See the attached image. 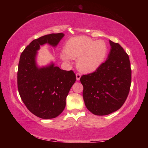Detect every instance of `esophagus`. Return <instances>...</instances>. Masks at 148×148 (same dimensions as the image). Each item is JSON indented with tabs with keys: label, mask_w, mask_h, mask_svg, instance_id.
<instances>
[{
	"label": "esophagus",
	"mask_w": 148,
	"mask_h": 148,
	"mask_svg": "<svg viewBox=\"0 0 148 148\" xmlns=\"http://www.w3.org/2000/svg\"><path fill=\"white\" fill-rule=\"evenodd\" d=\"M76 79L77 80V81H78V80H79L80 79V77H81V74H79V73H77L76 74Z\"/></svg>",
	"instance_id": "34e87169"
}]
</instances>
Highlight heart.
<instances>
[{"instance_id":"obj_1","label":"heart","mask_w":148,"mask_h":148,"mask_svg":"<svg viewBox=\"0 0 148 148\" xmlns=\"http://www.w3.org/2000/svg\"><path fill=\"white\" fill-rule=\"evenodd\" d=\"M65 52L61 57L68 61L77 59V65L84 72H92L103 62L108 54V48L102 40H93L86 36H77L69 39L65 45Z\"/></svg>"}]
</instances>
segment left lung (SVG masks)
<instances>
[{"mask_svg":"<svg viewBox=\"0 0 148 148\" xmlns=\"http://www.w3.org/2000/svg\"><path fill=\"white\" fill-rule=\"evenodd\" d=\"M108 59L95 72L83 75L85 104L92 114L106 116L121 108L128 97L131 69L128 54L118 43L110 40Z\"/></svg>","mask_w":148,"mask_h":148,"instance_id":"1","label":"left lung"}]
</instances>
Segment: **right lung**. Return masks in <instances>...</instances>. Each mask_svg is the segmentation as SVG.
<instances>
[{"mask_svg":"<svg viewBox=\"0 0 148 148\" xmlns=\"http://www.w3.org/2000/svg\"><path fill=\"white\" fill-rule=\"evenodd\" d=\"M63 33L50 34L32 40L20 56L17 71V88L23 103L30 112L42 119L55 118L66 106V98L76 74L72 71L60 69L51 64L38 68L36 63L40 46H56Z\"/></svg>","mask_w":148,"mask_h":148,"instance_id":"right-lung-1","label":"right lung"}]
</instances>
